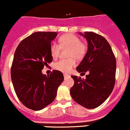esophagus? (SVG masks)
<instances>
[{
    "mask_svg": "<svg viewBox=\"0 0 130 130\" xmlns=\"http://www.w3.org/2000/svg\"><path fill=\"white\" fill-rule=\"evenodd\" d=\"M64 78H65V79H66V78H67L69 76V74H64Z\"/></svg>",
    "mask_w": 130,
    "mask_h": 130,
    "instance_id": "esophagus-1",
    "label": "esophagus"
}]
</instances>
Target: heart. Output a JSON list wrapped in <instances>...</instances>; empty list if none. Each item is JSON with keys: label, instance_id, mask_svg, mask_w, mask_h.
Segmentation results:
<instances>
[{"label": "heart", "instance_id": "heart-1", "mask_svg": "<svg viewBox=\"0 0 130 130\" xmlns=\"http://www.w3.org/2000/svg\"><path fill=\"white\" fill-rule=\"evenodd\" d=\"M69 48L67 56L69 58L61 59L54 64L55 70L63 72H69L76 65L77 60H82L87 54V46L78 36L72 34H66L59 38V44L52 42L50 46V52L54 59L59 54L61 48Z\"/></svg>", "mask_w": 130, "mask_h": 130}]
</instances>
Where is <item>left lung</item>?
I'll return each instance as SVG.
<instances>
[{
  "instance_id": "obj_1",
  "label": "left lung",
  "mask_w": 130,
  "mask_h": 130,
  "mask_svg": "<svg viewBox=\"0 0 130 130\" xmlns=\"http://www.w3.org/2000/svg\"><path fill=\"white\" fill-rule=\"evenodd\" d=\"M79 34L87 39L88 50L76 70L79 73H89L85 76V79L72 76L74 84L70 92L76 102L86 108L94 109L104 102L113 91L116 59L110 45L103 36L92 31Z\"/></svg>"
}]
</instances>
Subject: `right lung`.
I'll use <instances>...</instances> for the list:
<instances>
[{
  "label": "right lung",
  "instance_id": "1",
  "mask_svg": "<svg viewBox=\"0 0 130 130\" xmlns=\"http://www.w3.org/2000/svg\"><path fill=\"white\" fill-rule=\"evenodd\" d=\"M57 35L35 32L19 44L14 54L11 67L14 90L21 102L32 110H41L52 103L64 79L61 71L54 70L48 77L41 72L52 61L50 46Z\"/></svg>",
  "mask_w": 130,
  "mask_h": 130
}]
</instances>
